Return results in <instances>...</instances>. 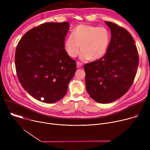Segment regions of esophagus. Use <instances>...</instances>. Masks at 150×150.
Returning <instances> with one entry per match:
<instances>
[{
    "label": "esophagus",
    "instance_id": "34e87169",
    "mask_svg": "<svg viewBox=\"0 0 150 150\" xmlns=\"http://www.w3.org/2000/svg\"><path fill=\"white\" fill-rule=\"evenodd\" d=\"M76 65H77V67H78V68L81 67L82 66V63H81V62H76Z\"/></svg>",
    "mask_w": 150,
    "mask_h": 150
}]
</instances>
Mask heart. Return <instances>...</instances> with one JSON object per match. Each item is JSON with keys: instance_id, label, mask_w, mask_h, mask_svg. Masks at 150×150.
<instances>
[{"instance_id": "b5f03b06", "label": "heart", "mask_w": 150, "mask_h": 150, "mask_svg": "<svg viewBox=\"0 0 150 150\" xmlns=\"http://www.w3.org/2000/svg\"><path fill=\"white\" fill-rule=\"evenodd\" d=\"M111 38L110 31L104 27L79 25L65 41V49L71 57H75L81 49L82 60H96L108 50Z\"/></svg>"}]
</instances>
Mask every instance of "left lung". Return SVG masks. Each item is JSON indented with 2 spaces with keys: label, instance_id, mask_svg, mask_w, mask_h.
<instances>
[{
  "label": "left lung",
  "instance_id": "obj_1",
  "mask_svg": "<svg viewBox=\"0 0 150 150\" xmlns=\"http://www.w3.org/2000/svg\"><path fill=\"white\" fill-rule=\"evenodd\" d=\"M111 40L105 55L85 64V85L90 96L97 103H109L122 97L131 87L139 64L138 53L131 34L111 23Z\"/></svg>",
  "mask_w": 150,
  "mask_h": 150
}]
</instances>
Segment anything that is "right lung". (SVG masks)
I'll list each match as a JSON object with an SVG mask.
<instances>
[{
    "instance_id": "1",
    "label": "right lung",
    "mask_w": 150,
    "mask_h": 150,
    "mask_svg": "<svg viewBox=\"0 0 150 150\" xmlns=\"http://www.w3.org/2000/svg\"><path fill=\"white\" fill-rule=\"evenodd\" d=\"M69 24L46 23L28 31L19 41L15 55L18 80L37 100L55 103L65 96L76 71L67 54L65 37Z\"/></svg>"
}]
</instances>
